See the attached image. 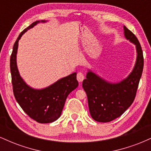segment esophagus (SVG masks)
<instances>
[{
  "mask_svg": "<svg viewBox=\"0 0 151 151\" xmlns=\"http://www.w3.org/2000/svg\"><path fill=\"white\" fill-rule=\"evenodd\" d=\"M77 79L79 82H82L83 80L84 79V75L81 72H79L77 74Z\"/></svg>",
  "mask_w": 151,
  "mask_h": 151,
  "instance_id": "34e87169",
  "label": "esophagus"
}]
</instances>
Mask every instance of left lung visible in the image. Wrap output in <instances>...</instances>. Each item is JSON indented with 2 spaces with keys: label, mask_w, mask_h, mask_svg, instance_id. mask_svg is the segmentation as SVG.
Masks as SVG:
<instances>
[{
  "label": "left lung",
  "mask_w": 151,
  "mask_h": 151,
  "mask_svg": "<svg viewBox=\"0 0 151 151\" xmlns=\"http://www.w3.org/2000/svg\"><path fill=\"white\" fill-rule=\"evenodd\" d=\"M124 37L135 45L136 60L132 71L118 82L106 80L88 69L82 86L87 95L89 112L93 120L109 122L122 115L134 101L143 69V56L137 37L126 26Z\"/></svg>",
  "instance_id": "8db88e82"
}]
</instances>
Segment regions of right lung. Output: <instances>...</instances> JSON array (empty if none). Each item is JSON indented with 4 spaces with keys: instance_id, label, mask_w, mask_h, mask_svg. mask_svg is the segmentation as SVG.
Here are the masks:
<instances>
[{
    "instance_id": "obj_1",
    "label": "right lung",
    "mask_w": 151,
    "mask_h": 151,
    "mask_svg": "<svg viewBox=\"0 0 151 151\" xmlns=\"http://www.w3.org/2000/svg\"><path fill=\"white\" fill-rule=\"evenodd\" d=\"M47 20H37L19 35L10 56V72L12 84L15 99L22 110L31 119L40 124H48L56 121L61 116L66 99L78 86L77 73L58 79L51 85L42 89L31 87L20 76L17 65L18 42L25 32L38 23Z\"/></svg>"
}]
</instances>
